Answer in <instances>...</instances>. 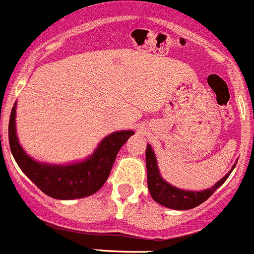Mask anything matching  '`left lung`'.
Returning a JSON list of instances; mask_svg holds the SVG:
<instances>
[{
  "label": "left lung",
  "instance_id": "obj_1",
  "mask_svg": "<svg viewBox=\"0 0 254 254\" xmlns=\"http://www.w3.org/2000/svg\"><path fill=\"white\" fill-rule=\"evenodd\" d=\"M146 167H147L148 191L156 203L161 204L166 208L175 209V210H188V209H192L204 203L206 199L213 195L215 190L219 189L228 179V176L230 175V173L233 171L236 164L233 165L229 173L224 178L220 179L215 185L211 186L210 189L201 190V191L181 190L171 184L166 183L161 178V174L157 167V160H156V156L150 145H147V148H146Z\"/></svg>",
  "mask_w": 254,
  "mask_h": 254
}]
</instances>
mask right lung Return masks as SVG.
<instances>
[{
  "mask_svg": "<svg viewBox=\"0 0 254 254\" xmlns=\"http://www.w3.org/2000/svg\"><path fill=\"white\" fill-rule=\"evenodd\" d=\"M16 103L8 123L10 148L20 169L35 185L50 197L59 200L80 199L101 189L108 179L118 151L134 133L118 131L104 137L94 152L80 162L53 165L35 161L21 147L16 134Z\"/></svg>",
  "mask_w": 254,
  "mask_h": 254,
  "instance_id": "1",
  "label": "right lung"
}]
</instances>
